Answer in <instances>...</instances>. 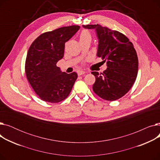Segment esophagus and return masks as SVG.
Segmentation results:
<instances>
[{"label": "esophagus", "instance_id": "34e87169", "mask_svg": "<svg viewBox=\"0 0 160 160\" xmlns=\"http://www.w3.org/2000/svg\"><path fill=\"white\" fill-rule=\"evenodd\" d=\"M85 72H85L84 71H82V70H79V71H78V72H77L78 76H80V75H82V74H85Z\"/></svg>", "mask_w": 160, "mask_h": 160}]
</instances>
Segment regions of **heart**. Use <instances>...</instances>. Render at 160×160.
<instances>
[{
  "instance_id": "1",
  "label": "heart",
  "mask_w": 160,
  "mask_h": 160,
  "mask_svg": "<svg viewBox=\"0 0 160 160\" xmlns=\"http://www.w3.org/2000/svg\"><path fill=\"white\" fill-rule=\"evenodd\" d=\"M86 38H90L91 39V34L87 30H83L80 34V39H86Z\"/></svg>"
}]
</instances>
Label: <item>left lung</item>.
<instances>
[{
    "label": "left lung",
    "instance_id": "left-lung-1",
    "mask_svg": "<svg viewBox=\"0 0 160 160\" xmlns=\"http://www.w3.org/2000/svg\"><path fill=\"white\" fill-rule=\"evenodd\" d=\"M95 30L98 40L97 56L106 62L102 73L92 72L95 77V93L106 100L121 98L135 82L138 71V58L132 42L118 31L100 24L82 25Z\"/></svg>",
    "mask_w": 160,
    "mask_h": 160
}]
</instances>
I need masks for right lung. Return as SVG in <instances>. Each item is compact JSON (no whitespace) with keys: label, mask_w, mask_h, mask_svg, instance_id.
I'll use <instances>...</instances> for the list:
<instances>
[{"label":"right lung","mask_w":160,"mask_h":160,"mask_svg":"<svg viewBox=\"0 0 160 160\" xmlns=\"http://www.w3.org/2000/svg\"><path fill=\"white\" fill-rule=\"evenodd\" d=\"M79 29V26L74 25L43 33L28 49L25 63L27 77L36 93L45 102L57 103L66 98L77 79L75 72H62L56 63L63 57L65 42Z\"/></svg>","instance_id":"1"}]
</instances>
